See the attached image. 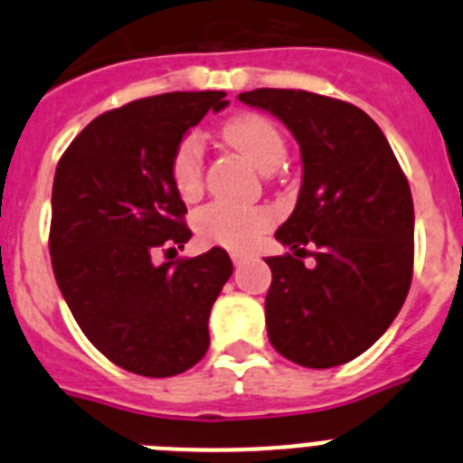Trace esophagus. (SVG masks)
<instances>
[{"instance_id":"esophagus-1","label":"esophagus","mask_w":463,"mask_h":463,"mask_svg":"<svg viewBox=\"0 0 463 463\" xmlns=\"http://www.w3.org/2000/svg\"><path fill=\"white\" fill-rule=\"evenodd\" d=\"M243 260H245V257L239 255V252H234V255H232V261H234V267H241V264H243Z\"/></svg>"}]
</instances>
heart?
Segmentation results:
<instances>
[{"mask_svg": "<svg viewBox=\"0 0 463 463\" xmlns=\"http://www.w3.org/2000/svg\"><path fill=\"white\" fill-rule=\"evenodd\" d=\"M224 141L257 171L271 174L285 159V141L278 127L260 113H239L222 125ZM171 183L183 199H194L203 183V143L196 132L185 134L171 157ZM273 211L264 206H232L208 203L194 213V232L199 239L229 250H248L260 234L271 229Z\"/></svg>", "mask_w": 463, "mask_h": 463, "instance_id": "b5f03b06", "label": "heart"}]
</instances>
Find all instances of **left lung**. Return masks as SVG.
<instances>
[{
    "label": "left lung",
    "instance_id": "8db88e82",
    "mask_svg": "<svg viewBox=\"0 0 463 463\" xmlns=\"http://www.w3.org/2000/svg\"><path fill=\"white\" fill-rule=\"evenodd\" d=\"M239 99L288 127L304 165L297 206L276 232L292 252L267 257L269 341L306 369L350 362L383 336L411 289L415 211L406 175L383 129L347 101L276 88Z\"/></svg>",
    "mask_w": 463,
    "mask_h": 463
}]
</instances>
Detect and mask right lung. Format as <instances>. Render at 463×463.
<instances>
[{"mask_svg": "<svg viewBox=\"0 0 463 463\" xmlns=\"http://www.w3.org/2000/svg\"><path fill=\"white\" fill-rule=\"evenodd\" d=\"M224 92H169L94 118L52 183L51 260L85 336L120 369L169 378L206 354L208 315L234 267L227 250L155 264L192 232L171 183L175 146ZM166 250V252H169Z\"/></svg>", "mask_w": 463, "mask_h": 463, "instance_id": "1", "label": "right lung"}]
</instances>
